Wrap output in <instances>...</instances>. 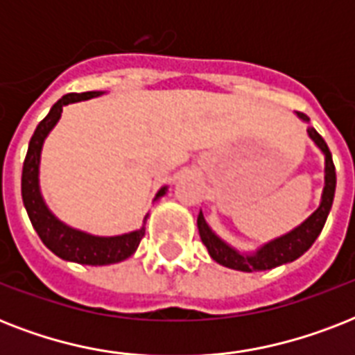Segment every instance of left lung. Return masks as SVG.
<instances>
[{"label":"left lung","mask_w":355,"mask_h":355,"mask_svg":"<svg viewBox=\"0 0 355 355\" xmlns=\"http://www.w3.org/2000/svg\"><path fill=\"white\" fill-rule=\"evenodd\" d=\"M297 116L302 121L309 123V118L306 114L297 112ZM308 134L324 155V189H322L319 208L302 225L293 228L291 232L265 243L263 247H259L254 252H239L237 248L230 247L227 241H223L221 237L217 236L210 228V225L206 223L202 211H199L197 227H199L200 239L208 248L211 259H216L217 263L225 265L228 269L243 270V272L275 269L278 265L289 263V261H295L297 258H300L313 245L319 234L322 232L328 214L331 210V205H334V195H336V167H334L331 153L324 139H322V136L311 125L308 127Z\"/></svg>","instance_id":"8db88e82"}]
</instances>
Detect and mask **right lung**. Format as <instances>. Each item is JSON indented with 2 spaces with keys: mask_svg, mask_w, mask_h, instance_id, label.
Masks as SVG:
<instances>
[{
  "mask_svg": "<svg viewBox=\"0 0 355 355\" xmlns=\"http://www.w3.org/2000/svg\"><path fill=\"white\" fill-rule=\"evenodd\" d=\"M103 92H83V94H68L62 99H58L51 107L49 114L42 119L36 127L35 134L29 141V149L24 162V171H21V199L27 210L33 228L40 236L42 243L46 245L53 254L66 261H75L80 265H110L119 263L128 256H132L138 248L141 237L145 236V221L144 227L134 232L121 234V236H92L88 232L77 230L62 223L49 208L40 193V155L47 134L51 132L53 127L57 125L62 114V107L69 103L86 101L92 97H99ZM167 186L158 189L155 200L164 197Z\"/></svg>",
  "mask_w": 355,
  "mask_h": 355,
  "instance_id": "right-lung-1",
  "label": "right lung"
}]
</instances>
